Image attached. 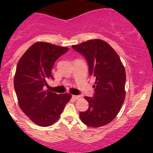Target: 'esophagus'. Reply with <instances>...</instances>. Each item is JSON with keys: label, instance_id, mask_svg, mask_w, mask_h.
Masks as SVG:
<instances>
[{"label": "esophagus", "instance_id": "obj_1", "mask_svg": "<svg viewBox=\"0 0 153 153\" xmlns=\"http://www.w3.org/2000/svg\"><path fill=\"white\" fill-rule=\"evenodd\" d=\"M72 97L73 99H74V100H79V99H81V98L80 95H72Z\"/></svg>", "mask_w": 153, "mask_h": 153}]
</instances>
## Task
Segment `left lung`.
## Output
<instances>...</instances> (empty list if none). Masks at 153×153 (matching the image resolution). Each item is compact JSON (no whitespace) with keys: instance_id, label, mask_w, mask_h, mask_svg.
I'll list each match as a JSON object with an SVG mask.
<instances>
[{"instance_id":"8db88e82","label":"left lung","mask_w":153,"mask_h":153,"mask_svg":"<svg viewBox=\"0 0 153 153\" xmlns=\"http://www.w3.org/2000/svg\"><path fill=\"white\" fill-rule=\"evenodd\" d=\"M72 48L84 56L89 75L96 79L93 97H84L89 107L86 111L79 113L81 120L92 127L107 125L116 118L124 102V66L114 49L101 39H91Z\"/></svg>"}]
</instances>
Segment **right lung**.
Returning a JSON list of instances; mask_svg holds the SVG:
<instances>
[{
    "label": "right lung",
    "instance_id": "obj_1",
    "mask_svg": "<svg viewBox=\"0 0 153 153\" xmlns=\"http://www.w3.org/2000/svg\"><path fill=\"white\" fill-rule=\"evenodd\" d=\"M68 48L47 42L33 45L19 60L14 87L22 111L39 126L51 125L59 118L72 95L44 91L48 79H53L51 70Z\"/></svg>",
    "mask_w": 153,
    "mask_h": 153
}]
</instances>
